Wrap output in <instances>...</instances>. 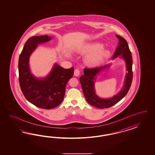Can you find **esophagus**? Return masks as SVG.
<instances>
[{
	"label": "esophagus",
	"instance_id": "esophagus-1",
	"mask_svg": "<svg viewBox=\"0 0 155 155\" xmlns=\"http://www.w3.org/2000/svg\"><path fill=\"white\" fill-rule=\"evenodd\" d=\"M80 74V71L79 69H76L75 71H74V74L75 76H77V77H78V76H79Z\"/></svg>",
	"mask_w": 155,
	"mask_h": 155
}]
</instances>
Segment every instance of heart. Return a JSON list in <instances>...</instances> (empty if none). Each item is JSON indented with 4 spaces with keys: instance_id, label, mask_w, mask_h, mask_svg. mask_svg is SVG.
I'll use <instances>...</instances> for the list:
<instances>
[{
    "instance_id": "heart-1",
    "label": "heart",
    "mask_w": 155,
    "mask_h": 155,
    "mask_svg": "<svg viewBox=\"0 0 155 155\" xmlns=\"http://www.w3.org/2000/svg\"><path fill=\"white\" fill-rule=\"evenodd\" d=\"M103 48V45L100 43L89 44L84 47L82 52L90 54L86 59L90 65H97L109 57L110 52L107 49H102Z\"/></svg>"
}]
</instances>
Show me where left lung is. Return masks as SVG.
Masks as SVG:
<instances>
[{"mask_svg": "<svg viewBox=\"0 0 155 155\" xmlns=\"http://www.w3.org/2000/svg\"><path fill=\"white\" fill-rule=\"evenodd\" d=\"M116 36L119 39V41L118 46L114 54L113 59L120 56V57L125 60L127 71L124 87L122 90L111 98H101L95 94L94 88L95 77L101 71L108 68L110 64L98 68H84V74L81 75L80 77V82L85 98L90 104L97 108H109L117 104L126 95L131 85L133 78L131 52L129 49L127 41L119 35H116Z\"/></svg>", "mask_w": 155, "mask_h": 155, "instance_id": "1", "label": "left lung"}]
</instances>
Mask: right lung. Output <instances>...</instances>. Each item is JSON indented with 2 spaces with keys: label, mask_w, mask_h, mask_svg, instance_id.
Wrapping results in <instances>:
<instances>
[{
  "label": "right lung",
  "mask_w": 155,
  "mask_h": 155,
  "mask_svg": "<svg viewBox=\"0 0 155 155\" xmlns=\"http://www.w3.org/2000/svg\"><path fill=\"white\" fill-rule=\"evenodd\" d=\"M52 38L48 35L32 36L24 44L19 59V80L25 98L38 107L51 109L62 102L66 86L74 74V68L64 69L54 64L47 77L38 78L31 73L29 59L38 44L48 42Z\"/></svg>",
  "instance_id": "add662e5"
}]
</instances>
